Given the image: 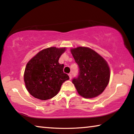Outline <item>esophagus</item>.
<instances>
[{
    "instance_id": "34e87169",
    "label": "esophagus",
    "mask_w": 134,
    "mask_h": 134,
    "mask_svg": "<svg viewBox=\"0 0 134 134\" xmlns=\"http://www.w3.org/2000/svg\"><path fill=\"white\" fill-rule=\"evenodd\" d=\"M69 77H70V80H71V78H72V74H71V73H70V74H69Z\"/></svg>"
}]
</instances>
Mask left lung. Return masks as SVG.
<instances>
[{
	"mask_svg": "<svg viewBox=\"0 0 134 134\" xmlns=\"http://www.w3.org/2000/svg\"><path fill=\"white\" fill-rule=\"evenodd\" d=\"M79 66V74L72 80L79 94L92 98L102 93L108 86L110 70L107 62L96 52L87 47L71 49Z\"/></svg>",
	"mask_w": 134,
	"mask_h": 134,
	"instance_id": "obj_1",
	"label": "left lung"
}]
</instances>
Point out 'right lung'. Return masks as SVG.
Masks as SVG:
<instances>
[{
    "label": "right lung",
    "instance_id": "1",
    "mask_svg": "<svg viewBox=\"0 0 134 134\" xmlns=\"http://www.w3.org/2000/svg\"><path fill=\"white\" fill-rule=\"evenodd\" d=\"M65 51V48L44 49L27 63L24 81L32 96L42 100L53 98L60 91L62 84L69 80V76L63 72L64 64L58 63Z\"/></svg>",
    "mask_w": 134,
    "mask_h": 134
}]
</instances>
